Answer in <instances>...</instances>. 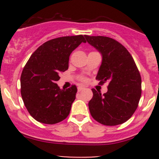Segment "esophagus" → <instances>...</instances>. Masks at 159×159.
Listing matches in <instances>:
<instances>
[{
	"label": "esophagus",
	"mask_w": 159,
	"mask_h": 159,
	"mask_svg": "<svg viewBox=\"0 0 159 159\" xmlns=\"http://www.w3.org/2000/svg\"><path fill=\"white\" fill-rule=\"evenodd\" d=\"M84 89V88H83V87H78V88H77V91H78V92H80L81 91H83Z\"/></svg>",
	"instance_id": "esophagus-1"
}]
</instances>
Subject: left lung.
Segmentation results:
<instances>
[{
    "label": "left lung",
    "instance_id": "1",
    "mask_svg": "<svg viewBox=\"0 0 159 159\" xmlns=\"http://www.w3.org/2000/svg\"><path fill=\"white\" fill-rule=\"evenodd\" d=\"M89 44L102 55V64L96 80L108 82L107 92L92 88L93 97L88 102L94 119L106 126L127 121L138 107L141 97V75L127 48L112 38L85 36Z\"/></svg>",
    "mask_w": 159,
    "mask_h": 159
}]
</instances>
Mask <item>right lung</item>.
<instances>
[{"instance_id":"add662e5","label":"right lung","mask_w":159,"mask_h":159,"mask_svg":"<svg viewBox=\"0 0 159 159\" xmlns=\"http://www.w3.org/2000/svg\"><path fill=\"white\" fill-rule=\"evenodd\" d=\"M84 36H63L43 43L30 57L20 76V93L28 111L36 121L45 124L60 123L68 116L75 99V85L60 89L57 81L68 68L71 53Z\"/></svg>"}]
</instances>
